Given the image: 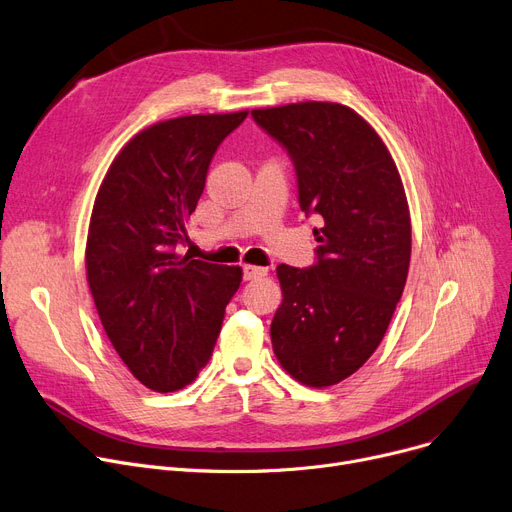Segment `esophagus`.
<instances>
[{
  "instance_id": "esophagus-1",
  "label": "esophagus",
  "mask_w": 512,
  "mask_h": 512,
  "mask_svg": "<svg viewBox=\"0 0 512 512\" xmlns=\"http://www.w3.org/2000/svg\"><path fill=\"white\" fill-rule=\"evenodd\" d=\"M266 275H268V268L266 266H252V264L244 266V279L246 281L260 279V277H266Z\"/></svg>"
}]
</instances>
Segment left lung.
Masks as SVG:
<instances>
[{"label":"left lung","mask_w":512,"mask_h":512,"mask_svg":"<svg viewBox=\"0 0 512 512\" xmlns=\"http://www.w3.org/2000/svg\"><path fill=\"white\" fill-rule=\"evenodd\" d=\"M295 163L299 206L318 213V262L277 266L283 302L270 341L283 370L339 384L380 345L409 273L411 217L397 163L366 119L341 103L252 109Z\"/></svg>","instance_id":"left-lung-1"}]
</instances>
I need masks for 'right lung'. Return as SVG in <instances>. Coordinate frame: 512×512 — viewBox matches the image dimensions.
Instances as JSON below:
<instances>
[{
    "instance_id": "add662e5",
    "label": "right lung",
    "mask_w": 512,
    "mask_h": 512,
    "mask_svg": "<svg viewBox=\"0 0 512 512\" xmlns=\"http://www.w3.org/2000/svg\"><path fill=\"white\" fill-rule=\"evenodd\" d=\"M248 111L182 115L130 138L97 192L86 281L132 376L157 393L190 384L213 355L242 268L175 252L217 146Z\"/></svg>"
}]
</instances>
